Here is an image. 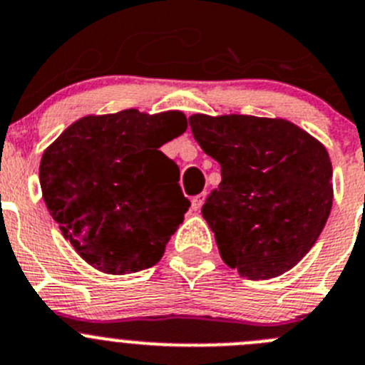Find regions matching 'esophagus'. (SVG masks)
<instances>
[{
	"label": "esophagus",
	"mask_w": 365,
	"mask_h": 365,
	"mask_svg": "<svg viewBox=\"0 0 365 365\" xmlns=\"http://www.w3.org/2000/svg\"><path fill=\"white\" fill-rule=\"evenodd\" d=\"M203 200H205V192L198 194V196H194V198H192V209H194V210H200V209H202Z\"/></svg>",
	"instance_id": "1"
}]
</instances>
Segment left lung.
I'll use <instances>...</instances> for the list:
<instances>
[{
	"label": "left lung",
	"mask_w": 365,
	"mask_h": 365,
	"mask_svg": "<svg viewBox=\"0 0 365 365\" xmlns=\"http://www.w3.org/2000/svg\"><path fill=\"white\" fill-rule=\"evenodd\" d=\"M189 125L221 165V183L202 207L221 259L252 281L294 268L331 212L324 145L282 118L198 113Z\"/></svg>",
	"instance_id": "8db88e82"
}]
</instances>
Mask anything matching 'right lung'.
Here are the masks:
<instances>
[{
	"label": "right lung",
	"instance_id": "right-lung-1",
	"mask_svg": "<svg viewBox=\"0 0 365 365\" xmlns=\"http://www.w3.org/2000/svg\"><path fill=\"white\" fill-rule=\"evenodd\" d=\"M185 129L182 111L90 115L43 153L44 203L91 267L122 275L162 259L190 202L180 189L178 165L160 148Z\"/></svg>",
	"mask_w": 365,
	"mask_h": 365
}]
</instances>
